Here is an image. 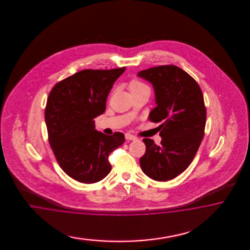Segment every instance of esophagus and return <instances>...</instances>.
Instances as JSON below:
<instances>
[{
	"label": "esophagus",
	"mask_w": 250,
	"mask_h": 250,
	"mask_svg": "<svg viewBox=\"0 0 250 250\" xmlns=\"http://www.w3.org/2000/svg\"><path fill=\"white\" fill-rule=\"evenodd\" d=\"M125 138H126L127 140H136V139H137L136 136L130 135V134H126V135H125Z\"/></svg>",
	"instance_id": "esophagus-1"
}]
</instances>
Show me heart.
Instances as JSON below:
<instances>
[{"instance_id": "heart-1", "label": "heart", "mask_w": 250, "mask_h": 250, "mask_svg": "<svg viewBox=\"0 0 250 250\" xmlns=\"http://www.w3.org/2000/svg\"><path fill=\"white\" fill-rule=\"evenodd\" d=\"M144 89H148V87L143 83L142 82L136 80V79H133L132 81H130L129 83V90L131 92H134V91H141V90H144Z\"/></svg>"}]
</instances>
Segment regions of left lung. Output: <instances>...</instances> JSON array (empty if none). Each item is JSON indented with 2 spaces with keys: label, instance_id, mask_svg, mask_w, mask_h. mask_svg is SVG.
<instances>
[{
  "label": "left lung",
  "instance_id": "left-lung-1",
  "mask_svg": "<svg viewBox=\"0 0 250 250\" xmlns=\"http://www.w3.org/2000/svg\"><path fill=\"white\" fill-rule=\"evenodd\" d=\"M137 75L151 83L157 107L148 119L160 123V145L144 138L146 152L140 158L145 174L167 182L182 173L191 163L205 136L206 108L196 81L175 65L147 68Z\"/></svg>",
  "mask_w": 250,
  "mask_h": 250
}]
</instances>
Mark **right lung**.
<instances>
[{"label": "right lung", "instance_id": "obj_1", "mask_svg": "<svg viewBox=\"0 0 250 250\" xmlns=\"http://www.w3.org/2000/svg\"><path fill=\"white\" fill-rule=\"evenodd\" d=\"M125 67L83 69L59 82L45 109L48 142L63 171L83 183L100 182L112 169L109 155L125 142V135L107 136L95 130L106 99Z\"/></svg>", "mask_w": 250, "mask_h": 250}]
</instances>
